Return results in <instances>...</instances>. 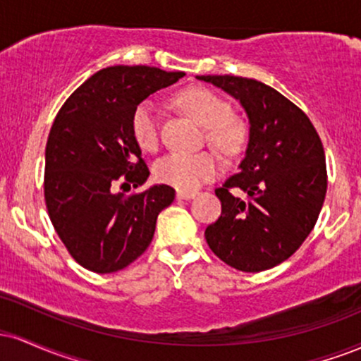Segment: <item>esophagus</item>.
<instances>
[{
	"mask_svg": "<svg viewBox=\"0 0 361 361\" xmlns=\"http://www.w3.org/2000/svg\"><path fill=\"white\" fill-rule=\"evenodd\" d=\"M195 197H197V192H183V190H180V192L176 193L178 200H192Z\"/></svg>",
	"mask_w": 361,
	"mask_h": 361,
	"instance_id": "34e87169",
	"label": "esophagus"
}]
</instances>
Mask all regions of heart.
Masks as SVG:
<instances>
[{"mask_svg":"<svg viewBox=\"0 0 361 361\" xmlns=\"http://www.w3.org/2000/svg\"><path fill=\"white\" fill-rule=\"evenodd\" d=\"M181 110L207 128V139L224 154H235L243 147L246 128L231 117V106L224 98L205 88H188L178 93ZM130 130L135 144L146 152L159 146V111L152 102H140L132 111ZM221 171V163L212 152H171L154 164V176L161 183L192 192Z\"/></svg>","mask_w":361,"mask_h":361,"instance_id":"1","label":"heart"}]
</instances>
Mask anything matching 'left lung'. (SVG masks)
<instances>
[{"label": "left lung", "mask_w": 361, "mask_h": 361, "mask_svg": "<svg viewBox=\"0 0 361 361\" xmlns=\"http://www.w3.org/2000/svg\"><path fill=\"white\" fill-rule=\"evenodd\" d=\"M197 80L229 93L250 120L239 173L215 190L222 214L205 229L207 244L235 270H270L316 226L327 188L322 142L307 115L271 86L227 74Z\"/></svg>", "instance_id": "1"}]
</instances>
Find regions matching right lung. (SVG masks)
I'll use <instances>...</instances> for the list:
<instances>
[{
  "mask_svg": "<svg viewBox=\"0 0 361 361\" xmlns=\"http://www.w3.org/2000/svg\"><path fill=\"white\" fill-rule=\"evenodd\" d=\"M185 73L111 66L94 73L61 106L45 147L49 217L69 255L86 270L114 273L152 241L157 215L175 200L168 185L146 183L149 168L130 130L132 111Z\"/></svg>",
  "mask_w": 361,
  "mask_h": 361,
  "instance_id": "1",
  "label": "right lung"
}]
</instances>
